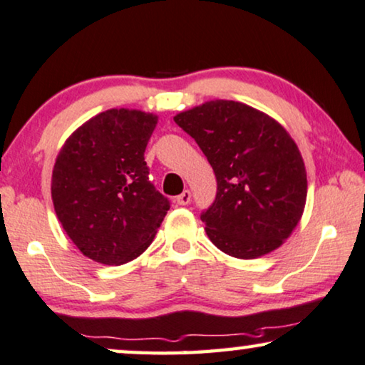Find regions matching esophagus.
<instances>
[{"mask_svg": "<svg viewBox=\"0 0 365 365\" xmlns=\"http://www.w3.org/2000/svg\"><path fill=\"white\" fill-rule=\"evenodd\" d=\"M176 202L179 205H187L191 202V191H189V189H184V191L176 197Z\"/></svg>", "mask_w": 365, "mask_h": 365, "instance_id": "obj_1", "label": "esophagus"}]
</instances>
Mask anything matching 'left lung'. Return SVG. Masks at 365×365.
<instances>
[{
  "mask_svg": "<svg viewBox=\"0 0 365 365\" xmlns=\"http://www.w3.org/2000/svg\"><path fill=\"white\" fill-rule=\"evenodd\" d=\"M174 121L192 136L217 179L200 214L212 244L235 258L273 252L298 225L306 170L292 136L268 115L232 100H212Z\"/></svg>",
  "mask_w": 365,
  "mask_h": 365,
  "instance_id": "obj_1",
  "label": "left lung"
}]
</instances>
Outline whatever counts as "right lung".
Returning a JSON list of instances; mask_svg holds the SVG:
<instances>
[{"mask_svg":"<svg viewBox=\"0 0 365 365\" xmlns=\"http://www.w3.org/2000/svg\"><path fill=\"white\" fill-rule=\"evenodd\" d=\"M156 123L140 110H107L73 131L56 160L57 217L78 250L103 265L140 257L170 210L145 161Z\"/></svg>","mask_w":365,"mask_h":365,"instance_id":"right-lung-1","label":"right lung"}]
</instances>
